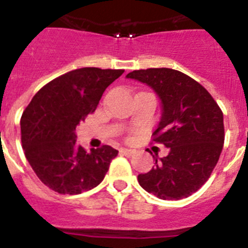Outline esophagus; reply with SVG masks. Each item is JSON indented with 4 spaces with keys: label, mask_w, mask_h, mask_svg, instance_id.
I'll return each instance as SVG.
<instances>
[{
    "label": "esophagus",
    "mask_w": 248,
    "mask_h": 248,
    "mask_svg": "<svg viewBox=\"0 0 248 248\" xmlns=\"http://www.w3.org/2000/svg\"><path fill=\"white\" fill-rule=\"evenodd\" d=\"M120 151H122L123 154L125 155V156H131V155L135 153V150H133V149H128V148H122L120 149Z\"/></svg>",
    "instance_id": "1"
}]
</instances>
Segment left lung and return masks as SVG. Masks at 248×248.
<instances>
[{
  "mask_svg": "<svg viewBox=\"0 0 248 248\" xmlns=\"http://www.w3.org/2000/svg\"><path fill=\"white\" fill-rule=\"evenodd\" d=\"M126 78L150 87L161 105L154 141L169 148L155 166L138 175L145 191L161 200H180L207 181L222 151L223 114L211 94L189 76L170 68L133 71Z\"/></svg>",
  "mask_w": 248,
  "mask_h": 248,
  "instance_id": "8db88e82",
  "label": "left lung"
}]
</instances>
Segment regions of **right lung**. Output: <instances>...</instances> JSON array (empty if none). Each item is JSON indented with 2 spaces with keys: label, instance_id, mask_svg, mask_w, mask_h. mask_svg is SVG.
<instances>
[{
  "label": "right lung",
  "instance_id": "right-lung-1",
  "mask_svg": "<svg viewBox=\"0 0 248 248\" xmlns=\"http://www.w3.org/2000/svg\"><path fill=\"white\" fill-rule=\"evenodd\" d=\"M123 69L85 67L46 84L21 118L22 145L39 180L58 194L78 195L99 185L118 150L109 145L87 153L76 128L93 113Z\"/></svg>",
  "mask_w": 248,
  "mask_h": 248
}]
</instances>
